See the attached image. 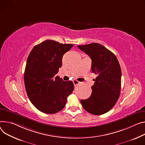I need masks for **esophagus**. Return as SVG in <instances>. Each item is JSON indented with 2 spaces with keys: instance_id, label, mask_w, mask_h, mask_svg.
<instances>
[{
  "instance_id": "34e87169",
  "label": "esophagus",
  "mask_w": 145,
  "mask_h": 145,
  "mask_svg": "<svg viewBox=\"0 0 145 145\" xmlns=\"http://www.w3.org/2000/svg\"><path fill=\"white\" fill-rule=\"evenodd\" d=\"M73 84H74V86H76V85H77V84H79L80 82H78L77 80H74L73 81Z\"/></svg>"
}]
</instances>
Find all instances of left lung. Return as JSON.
Listing matches in <instances>:
<instances>
[{"mask_svg": "<svg viewBox=\"0 0 145 145\" xmlns=\"http://www.w3.org/2000/svg\"><path fill=\"white\" fill-rule=\"evenodd\" d=\"M77 47L90 57L92 72L97 76L91 87V96L80 101L82 106L94 115L106 113L114 106L120 95L121 70L119 62L112 52L100 44Z\"/></svg>", "mask_w": 145, "mask_h": 145, "instance_id": "1", "label": "left lung"}]
</instances>
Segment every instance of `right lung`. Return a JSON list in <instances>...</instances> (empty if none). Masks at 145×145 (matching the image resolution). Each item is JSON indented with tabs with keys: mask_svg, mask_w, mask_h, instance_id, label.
<instances>
[{
	"mask_svg": "<svg viewBox=\"0 0 145 145\" xmlns=\"http://www.w3.org/2000/svg\"><path fill=\"white\" fill-rule=\"evenodd\" d=\"M73 46L47 40L35 46L28 57L24 72L26 91L31 103L43 113L61 111L72 93L73 83L64 82L56 74L62 67L63 56Z\"/></svg>",
	"mask_w": 145,
	"mask_h": 145,
	"instance_id": "right-lung-1",
	"label": "right lung"
}]
</instances>
